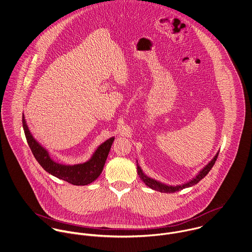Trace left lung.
I'll return each mask as SVG.
<instances>
[{
	"label": "left lung",
	"mask_w": 252,
	"mask_h": 252,
	"mask_svg": "<svg viewBox=\"0 0 252 252\" xmlns=\"http://www.w3.org/2000/svg\"><path fill=\"white\" fill-rule=\"evenodd\" d=\"M218 154H219V153H217V154L215 155V157L201 169V171L199 172V174H198L195 178H193L192 180H190V181H188L187 183H184V184H182V185L167 186V185L162 184V183H160V182H158V181H156V180L152 179L150 177L146 176V175L143 173V171H142V169L140 168V166L138 165V163H137V173H138L139 177L141 178V180H142L148 187H150L151 189H153V190H156V191H158V192H161V193H174V192L180 191V190H182V189H184V188H188V187H191V186H193V185H196L199 181H201V179L210 171V169H211L212 166L214 165V163H215V161H216V159H217Z\"/></svg>",
	"instance_id": "obj_1"
}]
</instances>
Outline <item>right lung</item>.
<instances>
[{"label": "right lung", "instance_id": "obj_1", "mask_svg": "<svg viewBox=\"0 0 252 252\" xmlns=\"http://www.w3.org/2000/svg\"><path fill=\"white\" fill-rule=\"evenodd\" d=\"M22 125L28 145L41 166L51 175L78 186L88 185L97 179L103 170L106 158L115 139L114 137H111L102 143L90 160L84 163L66 165L51 159L49 152L35 140L26 125L24 115H22Z\"/></svg>", "mask_w": 252, "mask_h": 252}]
</instances>
